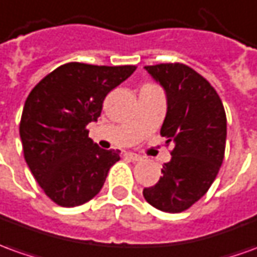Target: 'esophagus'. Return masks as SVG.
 I'll return each mask as SVG.
<instances>
[{"label": "esophagus", "mask_w": 257, "mask_h": 257, "mask_svg": "<svg viewBox=\"0 0 257 257\" xmlns=\"http://www.w3.org/2000/svg\"><path fill=\"white\" fill-rule=\"evenodd\" d=\"M125 157L128 159H132L133 162H139L143 159V157H140L139 154H136V152H125Z\"/></svg>", "instance_id": "1"}]
</instances>
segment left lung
I'll return each mask as SVG.
<instances>
[{
  "mask_svg": "<svg viewBox=\"0 0 257 257\" xmlns=\"http://www.w3.org/2000/svg\"><path fill=\"white\" fill-rule=\"evenodd\" d=\"M144 68L165 91L168 109L161 134L175 147L158 183L146 187L143 194L161 211L180 213L206 194L220 171L225 110L210 82L190 67L175 63Z\"/></svg>",
  "mask_w": 257,
  "mask_h": 257,
  "instance_id": "1",
  "label": "left lung"
}]
</instances>
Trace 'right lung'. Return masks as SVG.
<instances>
[{
	"label": "right lung",
	"instance_id": "right-lung-1",
	"mask_svg": "<svg viewBox=\"0 0 257 257\" xmlns=\"http://www.w3.org/2000/svg\"><path fill=\"white\" fill-rule=\"evenodd\" d=\"M136 65L68 63L32 89L19 125L25 161L47 197L61 207L93 199L120 159L88 137L106 95L136 71Z\"/></svg>",
	"mask_w": 257,
	"mask_h": 257
}]
</instances>
